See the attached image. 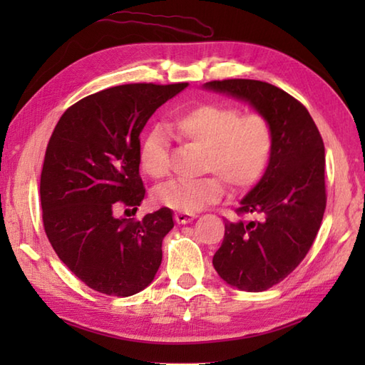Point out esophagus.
<instances>
[{
	"label": "esophagus",
	"instance_id": "1",
	"mask_svg": "<svg viewBox=\"0 0 365 365\" xmlns=\"http://www.w3.org/2000/svg\"><path fill=\"white\" fill-rule=\"evenodd\" d=\"M174 218H175V222H177V224H188V222H191L192 220H195L196 216L191 215V213L177 212V213L174 215Z\"/></svg>",
	"mask_w": 365,
	"mask_h": 365
}]
</instances>
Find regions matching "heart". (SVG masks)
I'll use <instances>...</instances> for the list:
<instances>
[{
    "instance_id": "heart-1",
    "label": "heart",
    "mask_w": 365,
    "mask_h": 365,
    "mask_svg": "<svg viewBox=\"0 0 365 365\" xmlns=\"http://www.w3.org/2000/svg\"><path fill=\"white\" fill-rule=\"evenodd\" d=\"M168 128L180 141L202 147L204 170L221 175L234 190H246L257 183L273 152V131L268 120L260 114L242 115L235 106H192L177 114ZM139 166L152 178L168 174L169 143L160 128L147 131L139 144ZM220 178L169 180L153 190L152 200L170 210L197 212L221 199L224 182Z\"/></svg>"
}]
</instances>
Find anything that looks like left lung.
<instances>
[{
    "label": "left lung",
    "instance_id": "1",
    "mask_svg": "<svg viewBox=\"0 0 365 365\" xmlns=\"http://www.w3.org/2000/svg\"><path fill=\"white\" fill-rule=\"evenodd\" d=\"M204 89L242 100L273 131L265 174L237 208L255 220H226L222 245L213 255L216 273L229 285L268 290L299 265L320 229L327 208L323 139L306 108L273 84L222 80L205 83Z\"/></svg>",
    "mask_w": 365,
    "mask_h": 365
}]
</instances>
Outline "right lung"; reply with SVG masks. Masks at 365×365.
Returning <instances> with one entry per match:
<instances>
[{
	"label": "right lung",
	"instance_id": "obj_1",
	"mask_svg": "<svg viewBox=\"0 0 365 365\" xmlns=\"http://www.w3.org/2000/svg\"><path fill=\"white\" fill-rule=\"evenodd\" d=\"M187 86L136 83L100 91L72 105L54 127L41 174L45 234L92 290L131 297L157 274L173 212L163 207L135 221L114 210L141 205L139 135L150 115Z\"/></svg>",
	"mask_w": 365,
	"mask_h": 365
}]
</instances>
